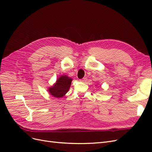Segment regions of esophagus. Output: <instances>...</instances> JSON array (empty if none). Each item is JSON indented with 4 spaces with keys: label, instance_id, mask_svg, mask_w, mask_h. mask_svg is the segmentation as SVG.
Here are the masks:
<instances>
[{
    "label": "esophagus",
    "instance_id": "34e87169",
    "mask_svg": "<svg viewBox=\"0 0 152 152\" xmlns=\"http://www.w3.org/2000/svg\"><path fill=\"white\" fill-rule=\"evenodd\" d=\"M82 82H85L86 80H87V78L86 77H84L83 79H82L81 80H80Z\"/></svg>",
    "mask_w": 152,
    "mask_h": 152
}]
</instances>
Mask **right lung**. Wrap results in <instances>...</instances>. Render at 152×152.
<instances>
[{
  "mask_svg": "<svg viewBox=\"0 0 152 152\" xmlns=\"http://www.w3.org/2000/svg\"><path fill=\"white\" fill-rule=\"evenodd\" d=\"M72 79L66 75L60 77L56 83L49 89V93L55 98H61L68 91Z\"/></svg>",
  "mask_w": 152,
  "mask_h": 152,
  "instance_id": "obj_1",
  "label": "right lung"
}]
</instances>
